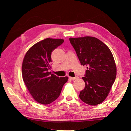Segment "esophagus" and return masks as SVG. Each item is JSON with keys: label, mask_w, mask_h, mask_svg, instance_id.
Returning a JSON list of instances; mask_svg holds the SVG:
<instances>
[{"label": "esophagus", "mask_w": 131, "mask_h": 131, "mask_svg": "<svg viewBox=\"0 0 131 131\" xmlns=\"http://www.w3.org/2000/svg\"><path fill=\"white\" fill-rule=\"evenodd\" d=\"M78 78V77H69V79H70V80H76V79H77Z\"/></svg>", "instance_id": "34e87169"}]
</instances>
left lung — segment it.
<instances>
[{"mask_svg": "<svg viewBox=\"0 0 131 131\" xmlns=\"http://www.w3.org/2000/svg\"><path fill=\"white\" fill-rule=\"evenodd\" d=\"M81 64L87 67L85 86L79 97L90 105H96L108 96L116 76V66L109 47L92 37L70 38Z\"/></svg>", "mask_w": 131, "mask_h": 131, "instance_id": "obj_1", "label": "left lung"}]
</instances>
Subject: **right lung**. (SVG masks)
<instances>
[{
    "label": "right lung",
    "mask_w": 131,
    "mask_h": 131,
    "mask_svg": "<svg viewBox=\"0 0 131 131\" xmlns=\"http://www.w3.org/2000/svg\"><path fill=\"white\" fill-rule=\"evenodd\" d=\"M64 42L61 39L46 38L31 46L23 58V81L34 100L41 104H49L58 98L67 77L59 78L49 72L51 53Z\"/></svg>",
    "instance_id": "right-lung-1"
}]
</instances>
